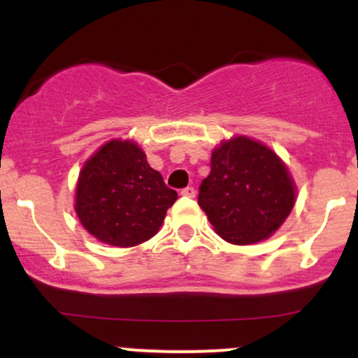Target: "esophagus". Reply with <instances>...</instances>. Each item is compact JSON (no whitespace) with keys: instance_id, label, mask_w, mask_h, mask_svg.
<instances>
[{"instance_id":"esophagus-1","label":"esophagus","mask_w":358,"mask_h":358,"mask_svg":"<svg viewBox=\"0 0 358 358\" xmlns=\"http://www.w3.org/2000/svg\"><path fill=\"white\" fill-rule=\"evenodd\" d=\"M182 195H183V196H188V199H193V196H195V188H193V187L183 188Z\"/></svg>"}]
</instances>
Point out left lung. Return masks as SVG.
Wrapping results in <instances>:
<instances>
[{
    "instance_id": "1",
    "label": "left lung",
    "mask_w": 358,
    "mask_h": 358,
    "mask_svg": "<svg viewBox=\"0 0 358 358\" xmlns=\"http://www.w3.org/2000/svg\"><path fill=\"white\" fill-rule=\"evenodd\" d=\"M199 205L224 241L237 245L268 239L294 207L296 188L279 156L248 136L215 148Z\"/></svg>"
}]
</instances>
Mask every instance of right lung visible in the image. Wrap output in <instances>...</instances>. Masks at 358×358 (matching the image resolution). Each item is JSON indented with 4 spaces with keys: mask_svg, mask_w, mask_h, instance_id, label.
<instances>
[{
    "mask_svg": "<svg viewBox=\"0 0 358 358\" xmlns=\"http://www.w3.org/2000/svg\"><path fill=\"white\" fill-rule=\"evenodd\" d=\"M178 199L133 141L113 139L85 162L76 192L80 224L96 239L133 248L155 236Z\"/></svg>",
    "mask_w": 358,
    "mask_h": 358,
    "instance_id": "obj_1",
    "label": "right lung"
}]
</instances>
